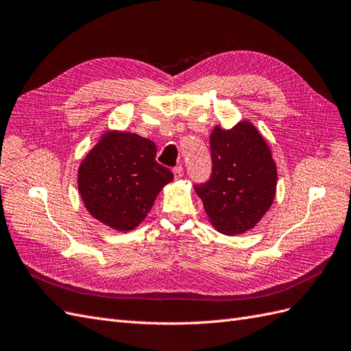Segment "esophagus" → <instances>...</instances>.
Masks as SVG:
<instances>
[{
  "label": "esophagus",
  "instance_id": "obj_1",
  "mask_svg": "<svg viewBox=\"0 0 351 351\" xmlns=\"http://www.w3.org/2000/svg\"><path fill=\"white\" fill-rule=\"evenodd\" d=\"M173 175H175V178H176V179L182 178V175H184V169H182V166H176V167L173 169Z\"/></svg>",
  "mask_w": 351,
  "mask_h": 351
}]
</instances>
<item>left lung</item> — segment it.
Returning a JSON list of instances; mask_svg holds the SVG:
<instances>
[{
  "label": "left lung",
  "mask_w": 351,
  "mask_h": 351,
  "mask_svg": "<svg viewBox=\"0 0 351 351\" xmlns=\"http://www.w3.org/2000/svg\"><path fill=\"white\" fill-rule=\"evenodd\" d=\"M212 175L195 185L212 226L227 236L252 230L271 208L277 167L263 134L243 120L210 133Z\"/></svg>",
  "instance_id": "8db88e82"
}]
</instances>
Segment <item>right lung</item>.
I'll return each instance as SVG.
<instances>
[{"label": "right lung", "mask_w": 351, "mask_h": 351, "mask_svg": "<svg viewBox=\"0 0 351 351\" xmlns=\"http://www.w3.org/2000/svg\"><path fill=\"white\" fill-rule=\"evenodd\" d=\"M156 143L136 133L108 130L78 167V191L88 213L117 231L145 219L173 173L156 161Z\"/></svg>", "instance_id": "add662e5"}]
</instances>
